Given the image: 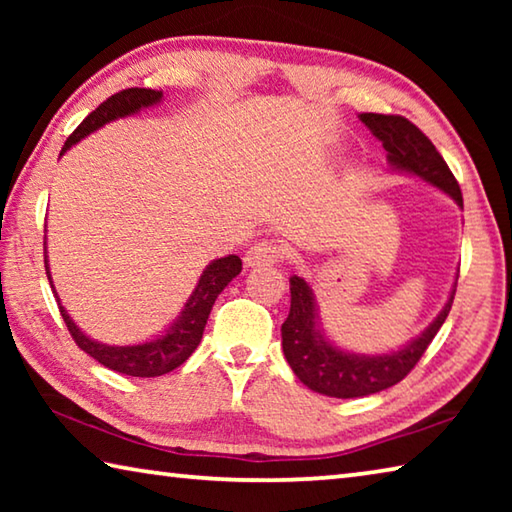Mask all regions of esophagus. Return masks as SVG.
Wrapping results in <instances>:
<instances>
[{
	"instance_id": "obj_1",
	"label": "esophagus",
	"mask_w": 512,
	"mask_h": 512,
	"mask_svg": "<svg viewBox=\"0 0 512 512\" xmlns=\"http://www.w3.org/2000/svg\"><path fill=\"white\" fill-rule=\"evenodd\" d=\"M282 259H284V248L273 239H262L257 241L255 246H250L244 262L246 266L255 268V266H271V264L282 262Z\"/></svg>"
}]
</instances>
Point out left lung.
Listing matches in <instances>:
<instances>
[{
	"mask_svg": "<svg viewBox=\"0 0 512 512\" xmlns=\"http://www.w3.org/2000/svg\"><path fill=\"white\" fill-rule=\"evenodd\" d=\"M359 119L384 144L388 164L393 169L427 180L429 185L443 189L463 207V194L454 173L449 171L443 155L418 126L402 115H377V112H363ZM289 284L291 309L282 323L284 357L302 384L320 395L339 397V400L386 391L409 375L424 350L429 348L433 336L443 327L456 293L454 282L443 311L418 339L406 343L402 350L388 354H352L336 348L320 334L316 298L305 277L293 275Z\"/></svg>",
	"mask_w": 512,
	"mask_h": 512,
	"instance_id": "8db88e82",
	"label": "left lung"
}]
</instances>
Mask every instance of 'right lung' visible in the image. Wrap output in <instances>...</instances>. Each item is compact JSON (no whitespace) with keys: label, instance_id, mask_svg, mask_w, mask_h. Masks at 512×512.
Instances as JSON below:
<instances>
[{"label":"right lung","instance_id":"add662e5","mask_svg":"<svg viewBox=\"0 0 512 512\" xmlns=\"http://www.w3.org/2000/svg\"><path fill=\"white\" fill-rule=\"evenodd\" d=\"M160 101H162V92L149 90V88H128L112 94V97L103 101L97 110H92L90 115L81 121V126L67 137L60 155L72 149L76 142H81L85 135L94 133L103 124H108V121L135 115V112H140L142 108H151ZM45 250H47V241H45ZM45 268H47L51 289H54L47 255H45ZM239 273H241V259L237 255L214 259V262L203 271L194 293L185 302V309L180 311L176 323L167 329V334L158 336L155 341H146L140 345H108V343L92 341L90 336H85L81 329L76 327L74 320L69 318V314L65 311V307L60 305V300H58V309L76 345H79L83 352H88L92 359H97L101 366L121 372V375H131V377H160V375H167L171 370H176L178 366H183V363L192 357V352L198 348V343L203 339V329L207 325V318H210L214 300L219 298V293L225 287H228L232 277H237ZM54 296L58 298L56 289H54Z\"/></svg>","mask_w":512,"mask_h":512}]
</instances>
